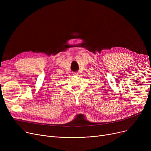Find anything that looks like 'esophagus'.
<instances>
[{
	"instance_id": "esophagus-1",
	"label": "esophagus",
	"mask_w": 151,
	"mask_h": 151,
	"mask_svg": "<svg viewBox=\"0 0 151 151\" xmlns=\"http://www.w3.org/2000/svg\"><path fill=\"white\" fill-rule=\"evenodd\" d=\"M73 75H78V73H77V72L73 73Z\"/></svg>"
}]
</instances>
